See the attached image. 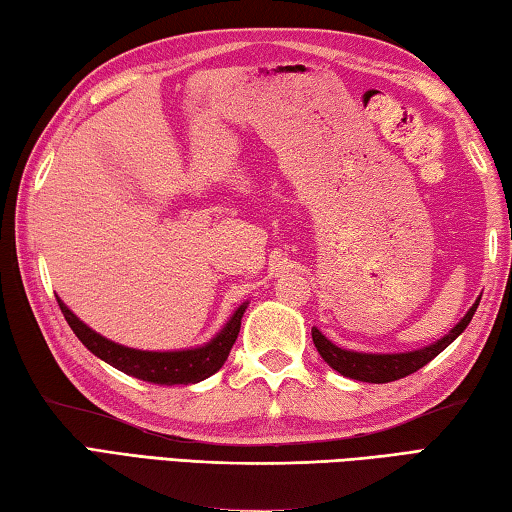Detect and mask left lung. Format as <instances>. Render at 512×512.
<instances>
[{
    "instance_id": "left-lung-1",
    "label": "left lung",
    "mask_w": 512,
    "mask_h": 512,
    "mask_svg": "<svg viewBox=\"0 0 512 512\" xmlns=\"http://www.w3.org/2000/svg\"><path fill=\"white\" fill-rule=\"evenodd\" d=\"M479 299L474 301V306L465 312V317L456 324L450 333H447L443 339H438L432 346L420 348V351H411V353H355V351H346V348L335 346L330 339L319 333L317 328H312V342H315L319 355L324 357L328 366H333L337 373L346 375V378L360 380V382H373V384H384V382H393L400 378H407V375L416 373L418 369H423L425 364H429L434 357L445 351L456 337H459L477 312Z\"/></svg>"
}]
</instances>
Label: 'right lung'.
Instances as JSON below:
<instances>
[{
	"instance_id": "right-lung-1",
	"label": "right lung",
	"mask_w": 512,
	"mask_h": 512,
	"mask_svg": "<svg viewBox=\"0 0 512 512\" xmlns=\"http://www.w3.org/2000/svg\"><path fill=\"white\" fill-rule=\"evenodd\" d=\"M58 306L62 310V315H65L69 328L74 330L80 342H83L96 357H101L103 362L114 366V369L132 375V378L152 384H166V387H173V384L202 382L215 371H220L222 364L227 362L231 346L236 344V337L240 333V319L247 310V303H242L227 321V326H224L209 344L188 348V351L157 353L137 351V348L114 344L110 339H105L103 335H98L92 328L85 326L60 299Z\"/></svg>"
}]
</instances>
